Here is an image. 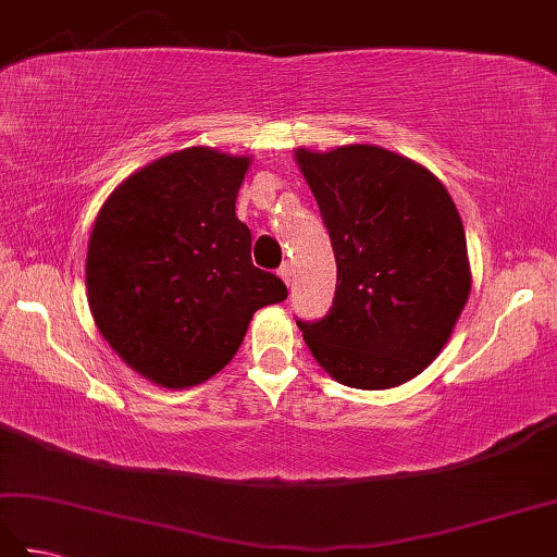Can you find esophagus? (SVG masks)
Masks as SVG:
<instances>
[{"instance_id": "esophagus-1", "label": "esophagus", "mask_w": 557, "mask_h": 557, "mask_svg": "<svg viewBox=\"0 0 557 557\" xmlns=\"http://www.w3.org/2000/svg\"><path fill=\"white\" fill-rule=\"evenodd\" d=\"M277 272H280V277L285 280V285H292V282H294V270H292L289 263H282V268Z\"/></svg>"}]
</instances>
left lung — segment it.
Instances as JSON below:
<instances>
[{
  "instance_id": "left-lung-1",
  "label": "left lung",
  "mask_w": 557,
  "mask_h": 557,
  "mask_svg": "<svg viewBox=\"0 0 557 557\" xmlns=\"http://www.w3.org/2000/svg\"><path fill=\"white\" fill-rule=\"evenodd\" d=\"M337 260L327 315L297 321L337 383L387 389L411 381L453 335L471 289L467 236L447 188L377 146L299 148Z\"/></svg>"
}]
</instances>
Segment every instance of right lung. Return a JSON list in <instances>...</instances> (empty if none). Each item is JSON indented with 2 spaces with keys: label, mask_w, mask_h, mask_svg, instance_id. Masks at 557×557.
I'll list each match as a JSON object with an SVG mask.
<instances>
[{
  "label": "right lung",
  "mask_w": 557,
  "mask_h": 557,
  "mask_svg": "<svg viewBox=\"0 0 557 557\" xmlns=\"http://www.w3.org/2000/svg\"><path fill=\"white\" fill-rule=\"evenodd\" d=\"M251 158L186 148L146 164L100 208L86 258L102 337L148 381L194 387L232 361L258 309L287 299L251 263L236 194Z\"/></svg>",
  "instance_id": "right-lung-1"
}]
</instances>
